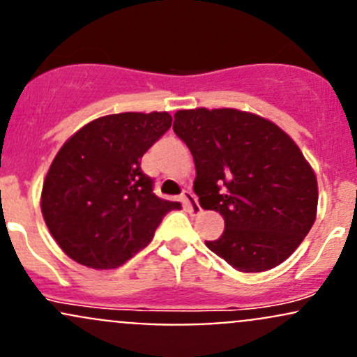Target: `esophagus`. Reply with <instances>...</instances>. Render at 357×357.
I'll use <instances>...</instances> for the list:
<instances>
[{
  "label": "esophagus",
  "mask_w": 357,
  "mask_h": 357,
  "mask_svg": "<svg viewBox=\"0 0 357 357\" xmlns=\"http://www.w3.org/2000/svg\"><path fill=\"white\" fill-rule=\"evenodd\" d=\"M181 200L185 202V205H186V207H188V210H190L191 213H193V215H195V213H200L202 212V207H200V205H198L197 197H195V195L191 193L190 190L183 191V193H181Z\"/></svg>",
  "instance_id": "34e87169"
}]
</instances>
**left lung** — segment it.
Segmentation results:
<instances>
[{
    "mask_svg": "<svg viewBox=\"0 0 357 357\" xmlns=\"http://www.w3.org/2000/svg\"><path fill=\"white\" fill-rule=\"evenodd\" d=\"M174 133L197 169L202 208L224 217L222 236L205 241L239 272H265L287 260L317 219L318 183L296 142L248 111L181 109Z\"/></svg>",
    "mask_w": 357,
    "mask_h": 357,
    "instance_id": "8db88e82",
    "label": "left lung"
}]
</instances>
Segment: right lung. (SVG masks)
<instances>
[{
	"instance_id": "add662e5",
	"label": "right lung",
	"mask_w": 357,
	"mask_h": 357,
	"mask_svg": "<svg viewBox=\"0 0 357 357\" xmlns=\"http://www.w3.org/2000/svg\"><path fill=\"white\" fill-rule=\"evenodd\" d=\"M167 111L107 114L58 150L44 178L40 210L58 246L77 264L118 268L152 241L179 202L157 197L140 159L171 128Z\"/></svg>"
}]
</instances>
